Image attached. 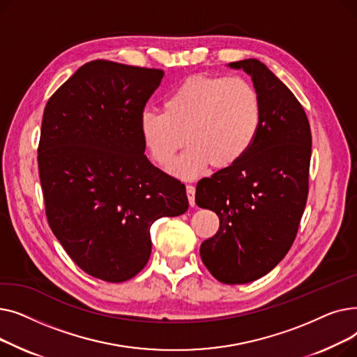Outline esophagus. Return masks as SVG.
Listing matches in <instances>:
<instances>
[{
	"instance_id": "1",
	"label": "esophagus",
	"mask_w": 357,
	"mask_h": 357,
	"mask_svg": "<svg viewBox=\"0 0 357 357\" xmlns=\"http://www.w3.org/2000/svg\"><path fill=\"white\" fill-rule=\"evenodd\" d=\"M186 195H188V201L191 207L195 205V186L192 185H186Z\"/></svg>"
}]
</instances>
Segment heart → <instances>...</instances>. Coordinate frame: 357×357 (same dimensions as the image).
Instances as JSON below:
<instances>
[{
    "label": "heart",
    "mask_w": 357,
    "mask_h": 357,
    "mask_svg": "<svg viewBox=\"0 0 357 357\" xmlns=\"http://www.w3.org/2000/svg\"><path fill=\"white\" fill-rule=\"evenodd\" d=\"M260 126V93L236 77L186 79L165 98L163 112L144 109L139 119L142 140L160 166L171 163L183 142L188 143L171 167L174 176L185 181L201 176L211 163L222 169L245 158Z\"/></svg>",
    "instance_id": "heart-1"
}]
</instances>
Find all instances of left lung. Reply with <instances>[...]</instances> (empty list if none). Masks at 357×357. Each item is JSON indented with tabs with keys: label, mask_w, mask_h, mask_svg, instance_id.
Returning <instances> with one entry per match:
<instances>
[{
	"label": "left lung",
	"mask_w": 357,
	"mask_h": 357,
	"mask_svg": "<svg viewBox=\"0 0 357 357\" xmlns=\"http://www.w3.org/2000/svg\"><path fill=\"white\" fill-rule=\"evenodd\" d=\"M252 78L261 100V126L237 163L197 185L195 202L220 218L199 255L222 284H249L269 273L291 249L308 197L311 130L305 111L265 63L227 65Z\"/></svg>",
	"instance_id": "1"
}]
</instances>
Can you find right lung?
I'll return each mask as SVG.
<instances>
[{
	"mask_svg": "<svg viewBox=\"0 0 357 357\" xmlns=\"http://www.w3.org/2000/svg\"><path fill=\"white\" fill-rule=\"evenodd\" d=\"M165 72L92 61L46 104L39 174L49 226L70 259L107 282L136 276L150 227L188 210L185 185L144 156L139 119Z\"/></svg>",
	"mask_w": 357,
	"mask_h": 357,
	"instance_id": "1",
	"label": "right lung"
}]
</instances>
